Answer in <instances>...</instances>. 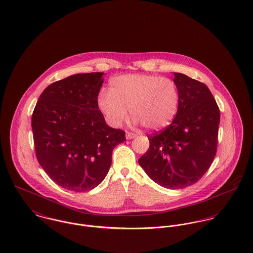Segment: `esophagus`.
Wrapping results in <instances>:
<instances>
[{"instance_id": "34e87169", "label": "esophagus", "mask_w": 253, "mask_h": 253, "mask_svg": "<svg viewBox=\"0 0 253 253\" xmlns=\"http://www.w3.org/2000/svg\"><path fill=\"white\" fill-rule=\"evenodd\" d=\"M136 134H134V133H130V132H127L126 133V139L127 140H132V139H134V138H136Z\"/></svg>"}]
</instances>
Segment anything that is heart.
Here are the masks:
<instances>
[{"instance_id": "b5f03b06", "label": "heart", "mask_w": 253, "mask_h": 253, "mask_svg": "<svg viewBox=\"0 0 253 253\" xmlns=\"http://www.w3.org/2000/svg\"><path fill=\"white\" fill-rule=\"evenodd\" d=\"M177 85L169 79L146 74L118 76L111 82L110 91L102 89L97 97L99 110L113 127H119L128 117L149 131H161L174 119L179 108Z\"/></svg>"}]
</instances>
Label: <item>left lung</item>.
Wrapping results in <instances>:
<instances>
[{
    "label": "left lung",
    "instance_id": "8db88e82",
    "mask_svg": "<svg viewBox=\"0 0 253 253\" xmlns=\"http://www.w3.org/2000/svg\"><path fill=\"white\" fill-rule=\"evenodd\" d=\"M180 101L166 129L149 135L140 167L157 184L178 189L192 185L211 167L216 154L220 113L208 86L174 73Z\"/></svg>",
    "mask_w": 253,
    "mask_h": 253
}]
</instances>
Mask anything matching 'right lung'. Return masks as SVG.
<instances>
[{"mask_svg": "<svg viewBox=\"0 0 253 253\" xmlns=\"http://www.w3.org/2000/svg\"><path fill=\"white\" fill-rule=\"evenodd\" d=\"M104 73L79 74L47 86L32 115L37 159L65 189L98 186L112 165L113 148L125 132L110 127L97 105Z\"/></svg>", "mask_w": 253, "mask_h": 253, "instance_id": "right-lung-1", "label": "right lung"}]
</instances>
